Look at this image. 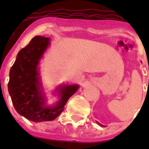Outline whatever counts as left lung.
<instances>
[{
  "label": "left lung",
  "instance_id": "8db88e82",
  "mask_svg": "<svg viewBox=\"0 0 149 149\" xmlns=\"http://www.w3.org/2000/svg\"><path fill=\"white\" fill-rule=\"evenodd\" d=\"M99 125H100V124H99Z\"/></svg>",
  "mask_w": 149,
  "mask_h": 149
}]
</instances>
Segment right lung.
I'll return each instance as SVG.
<instances>
[{"label": "right lung", "mask_w": 149, "mask_h": 149, "mask_svg": "<svg viewBox=\"0 0 149 149\" xmlns=\"http://www.w3.org/2000/svg\"><path fill=\"white\" fill-rule=\"evenodd\" d=\"M48 37L35 36L17 55L10 72L8 90L13 106L20 115L33 122L52 121L64 110L68 100L76 93L77 85L60 87V99L54 107L45 105L40 90L38 64L49 45Z\"/></svg>", "instance_id": "add662e5"}]
</instances>
